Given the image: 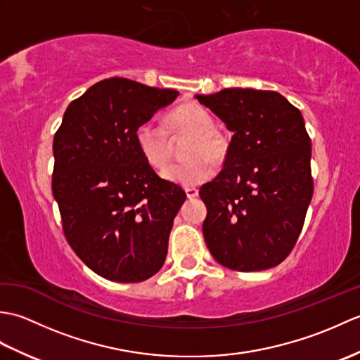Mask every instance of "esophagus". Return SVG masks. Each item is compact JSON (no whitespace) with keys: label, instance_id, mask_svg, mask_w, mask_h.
<instances>
[{"label":"esophagus","instance_id":"obj_1","mask_svg":"<svg viewBox=\"0 0 360 360\" xmlns=\"http://www.w3.org/2000/svg\"><path fill=\"white\" fill-rule=\"evenodd\" d=\"M198 188L196 187H186V195H187V198L188 200H193V198H196L198 196Z\"/></svg>","mask_w":360,"mask_h":360}]
</instances>
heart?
<instances>
[{
	"mask_svg": "<svg viewBox=\"0 0 360 360\" xmlns=\"http://www.w3.org/2000/svg\"><path fill=\"white\" fill-rule=\"evenodd\" d=\"M168 134L188 136L182 147L181 162L170 165L164 178L176 184L192 187L207 181L213 173V162H223L229 151L226 136L213 127L210 112L195 102L176 106L165 116L164 127L143 122L134 131V141L142 158L156 172L164 170L172 158Z\"/></svg>",
	"mask_w": 360,
	"mask_h": 360,
	"instance_id": "1",
	"label": "heart"
}]
</instances>
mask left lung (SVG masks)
Listing matches in <instances>:
<instances>
[{"label":"left lung","mask_w":360,"mask_h":360,"mask_svg":"<svg viewBox=\"0 0 360 360\" xmlns=\"http://www.w3.org/2000/svg\"><path fill=\"white\" fill-rule=\"evenodd\" d=\"M196 98L233 131L224 168L200 188L205 244L236 272L278 266L295 246L314 192L302 112L275 91L226 88Z\"/></svg>","instance_id":"left-lung-1"}]
</instances>
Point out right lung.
I'll return each instance as SVG.
<instances>
[{
	"label": "right lung",
	"mask_w": 360,
	"mask_h": 360,
	"mask_svg": "<svg viewBox=\"0 0 360 360\" xmlns=\"http://www.w3.org/2000/svg\"><path fill=\"white\" fill-rule=\"evenodd\" d=\"M178 94L106 79L70 103L53 136L52 195L63 233L103 278L139 283L165 262L186 192L145 162L134 131Z\"/></svg>",
	"instance_id": "1"
}]
</instances>
